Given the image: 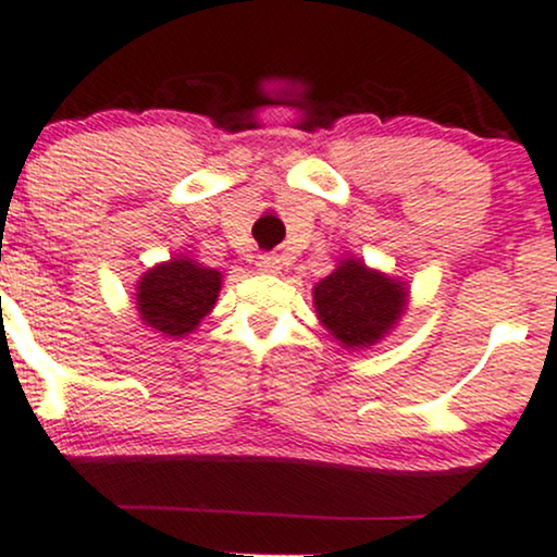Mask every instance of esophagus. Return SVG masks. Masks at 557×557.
<instances>
[{
	"mask_svg": "<svg viewBox=\"0 0 557 557\" xmlns=\"http://www.w3.org/2000/svg\"><path fill=\"white\" fill-rule=\"evenodd\" d=\"M258 271L262 273H278L281 271V260L276 255H260L258 258Z\"/></svg>",
	"mask_w": 557,
	"mask_h": 557,
	"instance_id": "34e87169",
	"label": "esophagus"
}]
</instances>
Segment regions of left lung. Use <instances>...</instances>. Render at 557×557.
Wrapping results in <instances>:
<instances>
[{"mask_svg": "<svg viewBox=\"0 0 557 557\" xmlns=\"http://www.w3.org/2000/svg\"><path fill=\"white\" fill-rule=\"evenodd\" d=\"M410 289L360 258H342L312 286L318 321L345 349H366L389 336L408 310Z\"/></svg>", "mask_w": 557, "mask_h": 557, "instance_id": "left-lung-1", "label": "left lung"}]
</instances>
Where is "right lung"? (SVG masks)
Instances as JSON below:
<instances>
[{
  "instance_id": "right-lung-1",
  "label": "right lung",
  "mask_w": 557,
  "mask_h": 557,
  "mask_svg": "<svg viewBox=\"0 0 557 557\" xmlns=\"http://www.w3.org/2000/svg\"><path fill=\"white\" fill-rule=\"evenodd\" d=\"M221 284V271L186 255H176L141 273L134 292L136 310L144 326L160 331L171 339H181L191 334L215 308Z\"/></svg>"
}]
</instances>
